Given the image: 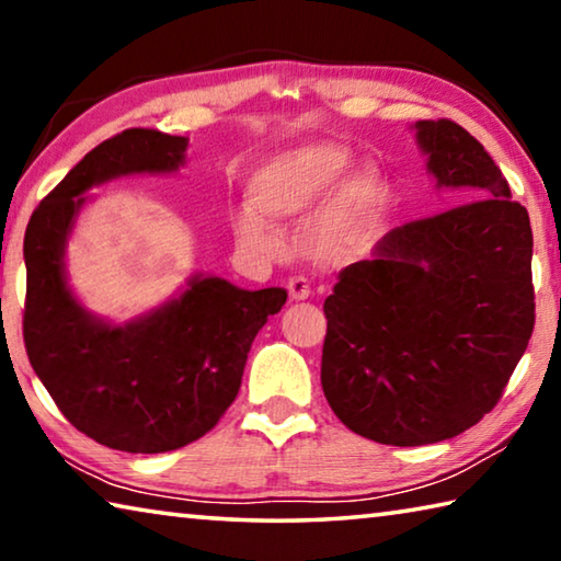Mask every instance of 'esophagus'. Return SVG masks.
<instances>
[{"instance_id":"34e87169","label":"esophagus","mask_w":561,"mask_h":561,"mask_svg":"<svg viewBox=\"0 0 561 561\" xmlns=\"http://www.w3.org/2000/svg\"><path fill=\"white\" fill-rule=\"evenodd\" d=\"M287 289H289V299L291 301H304V299H309V294H311L309 284H307V279H304V277H291L287 282Z\"/></svg>"}]
</instances>
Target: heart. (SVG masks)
<instances>
[{"label":"heart","instance_id":"1","mask_svg":"<svg viewBox=\"0 0 561 561\" xmlns=\"http://www.w3.org/2000/svg\"><path fill=\"white\" fill-rule=\"evenodd\" d=\"M348 165L351 153L334 144H307L270 158L247 185L252 205L230 213L234 240L250 250H270L272 220L299 222L327 196L309 222L311 254L327 264L356 257L381 205V175L360 165L345 176Z\"/></svg>","mask_w":561,"mask_h":561}]
</instances>
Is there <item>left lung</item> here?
I'll return each instance as SVG.
<instances>
[{
	"mask_svg": "<svg viewBox=\"0 0 561 561\" xmlns=\"http://www.w3.org/2000/svg\"><path fill=\"white\" fill-rule=\"evenodd\" d=\"M413 128L435 187L466 203L396 227L339 274L321 354L339 421L398 448L472 428L497 405L535 329L527 210L458 123Z\"/></svg>",
	"mask_w": 561,
	"mask_h": 561,
	"instance_id": "1",
	"label": "left lung"
}]
</instances>
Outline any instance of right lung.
Segmentation results:
<instances>
[{"instance_id":"obj_1","label":"right lung","mask_w":561,"mask_h":561,"mask_svg":"<svg viewBox=\"0 0 561 561\" xmlns=\"http://www.w3.org/2000/svg\"><path fill=\"white\" fill-rule=\"evenodd\" d=\"M187 138L128 128L103 140L36 207L24 234V346L73 428L126 453H168L203 438L234 401L257 331L287 291L240 289L193 274L178 297L126 324L101 319L66 279V242L87 190L113 178L175 173Z\"/></svg>"}]
</instances>
